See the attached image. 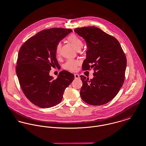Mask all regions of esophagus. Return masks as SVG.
<instances>
[{
    "label": "esophagus",
    "instance_id": "obj_1",
    "mask_svg": "<svg viewBox=\"0 0 146 146\" xmlns=\"http://www.w3.org/2000/svg\"><path fill=\"white\" fill-rule=\"evenodd\" d=\"M74 78L76 79L79 78V76L78 74H74Z\"/></svg>",
    "mask_w": 146,
    "mask_h": 146
}]
</instances>
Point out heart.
Returning a JSON list of instances; mask_svg holds the SVG:
<instances>
[{
    "instance_id": "heart-1",
    "label": "heart",
    "mask_w": 146,
    "mask_h": 146,
    "mask_svg": "<svg viewBox=\"0 0 146 146\" xmlns=\"http://www.w3.org/2000/svg\"><path fill=\"white\" fill-rule=\"evenodd\" d=\"M68 42H69L77 50H80L81 48L83 47V42L82 40L75 34H71L68 36L67 38ZM62 44L60 43H58L56 45V53L57 56H59L60 54V51L61 49ZM78 66V62L74 60H69L66 63L64 66L65 69L69 70L74 72L77 69V67Z\"/></svg>"
}]
</instances>
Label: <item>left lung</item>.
<instances>
[{"instance_id": "8db88e82", "label": "left lung", "mask_w": 146, "mask_h": 146, "mask_svg": "<svg viewBox=\"0 0 146 146\" xmlns=\"http://www.w3.org/2000/svg\"><path fill=\"white\" fill-rule=\"evenodd\" d=\"M87 46L83 69L93 68L91 79L80 76L83 86L82 99L91 105L104 104L113 99L122 87L125 77L127 59L118 40L96 27L74 29Z\"/></svg>"}]
</instances>
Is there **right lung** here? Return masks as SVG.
<instances>
[{"instance_id": "obj_1", "label": "right lung", "mask_w": 146, "mask_h": 146, "mask_svg": "<svg viewBox=\"0 0 146 146\" xmlns=\"http://www.w3.org/2000/svg\"><path fill=\"white\" fill-rule=\"evenodd\" d=\"M72 32L61 28L43 30L28 39L19 50L16 72L20 86L26 97L38 107L58 104L74 79L67 70L60 72L56 79L49 76L51 67L59 65L56 44Z\"/></svg>"}]
</instances>
